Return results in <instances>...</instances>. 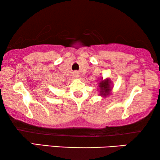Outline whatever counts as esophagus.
I'll return each instance as SVG.
<instances>
[{
    "label": "esophagus",
    "instance_id": "34e87169",
    "mask_svg": "<svg viewBox=\"0 0 160 160\" xmlns=\"http://www.w3.org/2000/svg\"><path fill=\"white\" fill-rule=\"evenodd\" d=\"M73 76H74V77L78 78V76H79V73H78V72L75 71V72H74V73H73Z\"/></svg>",
    "mask_w": 160,
    "mask_h": 160
}]
</instances>
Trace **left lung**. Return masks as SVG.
Returning a JSON list of instances; mask_svg holds the SVG:
<instances>
[{"instance_id":"obj_1","label":"left lung","mask_w":160,"mask_h":160,"mask_svg":"<svg viewBox=\"0 0 160 160\" xmlns=\"http://www.w3.org/2000/svg\"><path fill=\"white\" fill-rule=\"evenodd\" d=\"M110 80L106 79L105 81H101L99 83V87H100V95L102 96H106V95L109 94V92L111 91V87H110Z\"/></svg>"}]
</instances>
